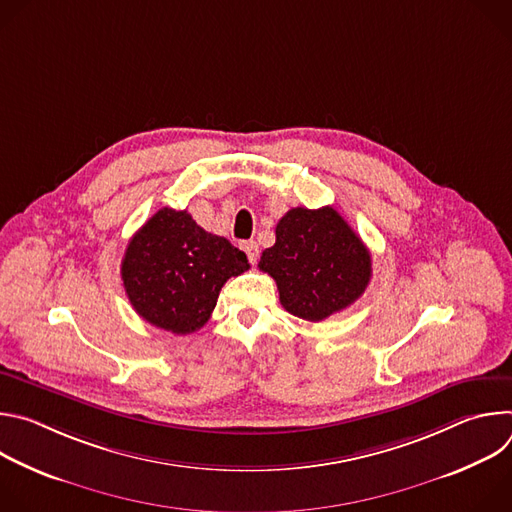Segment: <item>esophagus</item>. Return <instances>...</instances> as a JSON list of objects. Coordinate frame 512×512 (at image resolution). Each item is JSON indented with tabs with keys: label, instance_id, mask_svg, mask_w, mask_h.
<instances>
[{
	"label": "esophagus",
	"instance_id": "esophagus-1",
	"mask_svg": "<svg viewBox=\"0 0 512 512\" xmlns=\"http://www.w3.org/2000/svg\"><path fill=\"white\" fill-rule=\"evenodd\" d=\"M241 247H243V251L247 253L249 261H251V263H257V259H259V245H257L255 241H245Z\"/></svg>",
	"mask_w": 512,
	"mask_h": 512
}]
</instances>
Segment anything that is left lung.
Instances as JSON below:
<instances>
[{"instance_id": "obj_1", "label": "left lung", "mask_w": 512, "mask_h": 512, "mask_svg": "<svg viewBox=\"0 0 512 512\" xmlns=\"http://www.w3.org/2000/svg\"><path fill=\"white\" fill-rule=\"evenodd\" d=\"M259 269L275 279L281 306L308 322L354 304L373 273L369 249L332 206H298L281 216Z\"/></svg>"}]
</instances>
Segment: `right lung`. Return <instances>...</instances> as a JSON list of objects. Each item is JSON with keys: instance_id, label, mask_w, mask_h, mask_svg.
<instances>
[{"instance_id": "obj_1", "label": "right lung", "mask_w": 512, "mask_h": 512, "mask_svg": "<svg viewBox=\"0 0 512 512\" xmlns=\"http://www.w3.org/2000/svg\"><path fill=\"white\" fill-rule=\"evenodd\" d=\"M249 269L247 255L206 233L186 210L160 208L129 241L121 279L133 310L174 334L200 330L227 279Z\"/></svg>"}]
</instances>
